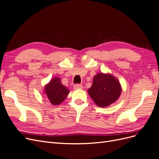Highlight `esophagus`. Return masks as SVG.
Returning <instances> with one entry per match:
<instances>
[{
  "instance_id": "esophagus-1",
  "label": "esophagus",
  "mask_w": 159,
  "mask_h": 159,
  "mask_svg": "<svg viewBox=\"0 0 159 159\" xmlns=\"http://www.w3.org/2000/svg\"><path fill=\"white\" fill-rule=\"evenodd\" d=\"M74 88L75 90L81 89L83 88V86H82V85H81V84H75V85H74Z\"/></svg>"
}]
</instances>
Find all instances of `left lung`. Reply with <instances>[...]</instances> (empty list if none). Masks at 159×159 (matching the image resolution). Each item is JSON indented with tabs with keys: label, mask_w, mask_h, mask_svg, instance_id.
Returning a JSON list of instances; mask_svg holds the SVG:
<instances>
[{
	"label": "left lung",
	"mask_w": 159,
	"mask_h": 159,
	"mask_svg": "<svg viewBox=\"0 0 159 159\" xmlns=\"http://www.w3.org/2000/svg\"><path fill=\"white\" fill-rule=\"evenodd\" d=\"M122 88L119 81L112 74L98 73L93 77V84L88 93L100 107H106L119 98Z\"/></svg>",
	"instance_id": "1"
}]
</instances>
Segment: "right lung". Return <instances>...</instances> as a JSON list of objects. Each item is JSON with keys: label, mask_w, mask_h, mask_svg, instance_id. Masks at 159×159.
Segmentation results:
<instances>
[{"label": "right lung", "mask_w": 159, "mask_h": 159, "mask_svg": "<svg viewBox=\"0 0 159 159\" xmlns=\"http://www.w3.org/2000/svg\"><path fill=\"white\" fill-rule=\"evenodd\" d=\"M45 98L49 101L52 105H58L64 102L70 91L61 83L60 78H52L45 85L44 88Z\"/></svg>", "instance_id": "obj_1"}]
</instances>
